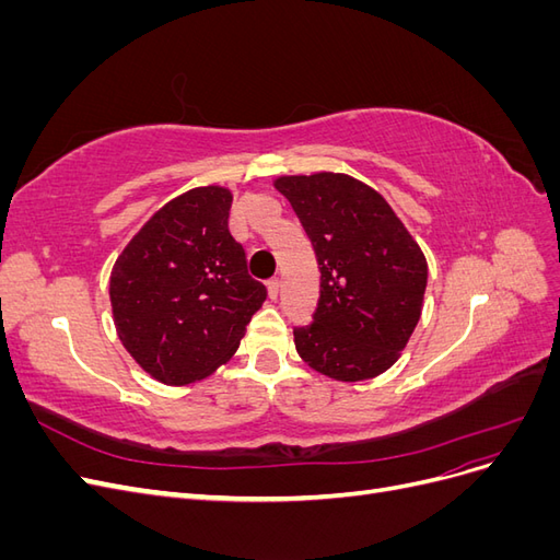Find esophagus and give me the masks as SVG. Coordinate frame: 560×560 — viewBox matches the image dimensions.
I'll return each mask as SVG.
<instances>
[{
	"label": "esophagus",
	"mask_w": 560,
	"mask_h": 560,
	"mask_svg": "<svg viewBox=\"0 0 560 560\" xmlns=\"http://www.w3.org/2000/svg\"><path fill=\"white\" fill-rule=\"evenodd\" d=\"M266 287H268V296L270 299H278V294H280V280L278 278H270L266 282Z\"/></svg>",
	"instance_id": "esophagus-1"
}]
</instances>
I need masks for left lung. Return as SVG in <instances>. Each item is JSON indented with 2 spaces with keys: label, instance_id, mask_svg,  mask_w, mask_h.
<instances>
[{
  "label": "left lung",
  "instance_id": "obj_1",
  "mask_svg": "<svg viewBox=\"0 0 560 560\" xmlns=\"http://www.w3.org/2000/svg\"><path fill=\"white\" fill-rule=\"evenodd\" d=\"M319 266V301L294 329L301 360L334 381L376 378L399 360L420 319L425 254L387 200L343 173L284 175Z\"/></svg>",
  "mask_w": 560,
  "mask_h": 560
}]
</instances>
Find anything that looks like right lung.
<instances>
[{"mask_svg": "<svg viewBox=\"0 0 560 560\" xmlns=\"http://www.w3.org/2000/svg\"><path fill=\"white\" fill-rule=\"evenodd\" d=\"M233 196L198 186L132 235L109 278L116 334L151 378L189 385L238 350L266 287L229 231Z\"/></svg>", "mask_w": 560, "mask_h": 560, "instance_id": "obj_1", "label": "right lung"}]
</instances>
